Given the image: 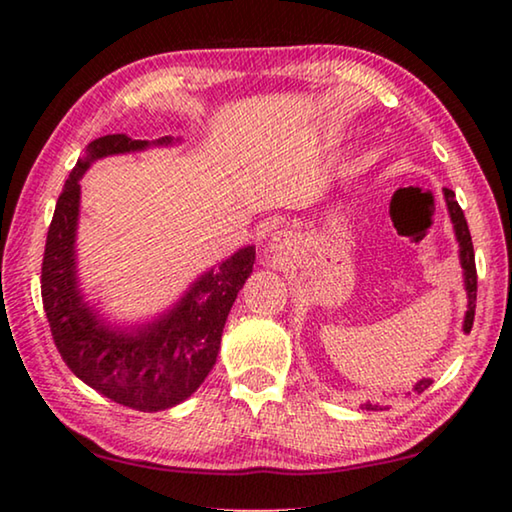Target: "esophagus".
<instances>
[{
  "instance_id": "1",
  "label": "esophagus",
  "mask_w": 512,
  "mask_h": 512,
  "mask_svg": "<svg viewBox=\"0 0 512 512\" xmlns=\"http://www.w3.org/2000/svg\"><path fill=\"white\" fill-rule=\"evenodd\" d=\"M287 246H291V235H289V232H282V230L273 232L271 248H275V250H282V248H287Z\"/></svg>"
}]
</instances>
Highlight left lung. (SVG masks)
<instances>
[{
  "instance_id": "left-lung-1",
  "label": "left lung",
  "mask_w": 512,
  "mask_h": 512,
  "mask_svg": "<svg viewBox=\"0 0 512 512\" xmlns=\"http://www.w3.org/2000/svg\"><path fill=\"white\" fill-rule=\"evenodd\" d=\"M445 192V201H447V210L449 216H452L454 230H456V241H458V253H461V266H463V277H465V291H467V311H465V320H463V332L470 334L472 323H474V309H476V264H474V246H472V237H470V228H467L465 214L461 210V205L456 203V196L452 189H443ZM433 379H420L418 384L413 386V393H424L431 386ZM368 411H375L377 406L366 404Z\"/></svg>"
}]
</instances>
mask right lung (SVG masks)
<instances>
[{
  "instance_id": "right-lung-1",
  "label": "right lung",
  "mask_w": 512,
  "mask_h": 512,
  "mask_svg": "<svg viewBox=\"0 0 512 512\" xmlns=\"http://www.w3.org/2000/svg\"><path fill=\"white\" fill-rule=\"evenodd\" d=\"M162 137L153 144H171ZM151 142L124 133L99 137L69 173L58 196L42 257V305L51 336L76 377L108 400L135 411H164L185 402L216 363L232 302L253 273L255 248L246 246L189 287L176 307L149 325L110 327L83 302L76 277V221L81 176L106 155L142 151Z\"/></svg>"
}]
</instances>
